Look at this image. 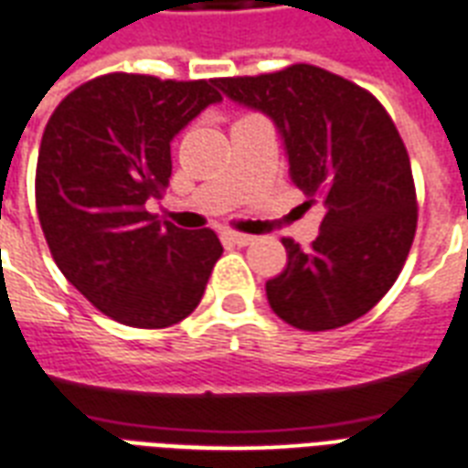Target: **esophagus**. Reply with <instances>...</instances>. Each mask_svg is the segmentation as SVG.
<instances>
[{
    "instance_id": "esophagus-1",
    "label": "esophagus",
    "mask_w": 468,
    "mask_h": 468,
    "mask_svg": "<svg viewBox=\"0 0 468 468\" xmlns=\"http://www.w3.org/2000/svg\"><path fill=\"white\" fill-rule=\"evenodd\" d=\"M224 237L229 239L231 244H237V246H249L253 241L251 234H239V231H227Z\"/></svg>"
}]
</instances>
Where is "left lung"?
I'll use <instances>...</instances> for the list:
<instances>
[{
    "mask_svg": "<svg viewBox=\"0 0 468 468\" xmlns=\"http://www.w3.org/2000/svg\"><path fill=\"white\" fill-rule=\"evenodd\" d=\"M215 85L273 122L305 205L324 207L310 249L283 239L288 266L266 283L268 305L305 332L358 320L396 283L418 227L410 158L393 119L364 87L305 63Z\"/></svg>",
    "mask_w": 468,
    "mask_h": 468,
    "instance_id": "8db88e82",
    "label": "left lung"
}]
</instances>
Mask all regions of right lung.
<instances>
[{
  "label": "right lung",
  "instance_id": "obj_1",
  "mask_svg": "<svg viewBox=\"0 0 468 468\" xmlns=\"http://www.w3.org/2000/svg\"><path fill=\"white\" fill-rule=\"evenodd\" d=\"M215 80L112 72L80 85L46 124L36 209L60 273L112 320L177 324L200 305L222 256L212 229L146 212L168 187L170 141L209 104Z\"/></svg>",
  "mask_w": 468,
  "mask_h": 468
}]
</instances>
